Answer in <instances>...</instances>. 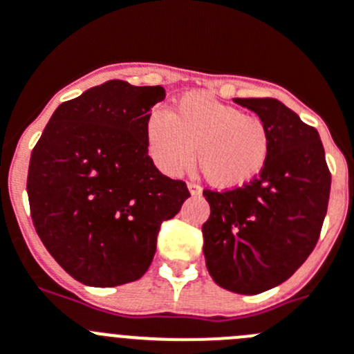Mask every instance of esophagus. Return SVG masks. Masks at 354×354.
I'll use <instances>...</instances> for the list:
<instances>
[{"mask_svg": "<svg viewBox=\"0 0 354 354\" xmlns=\"http://www.w3.org/2000/svg\"><path fill=\"white\" fill-rule=\"evenodd\" d=\"M187 189H189L191 194H202V187L196 183H187Z\"/></svg>", "mask_w": 354, "mask_h": 354, "instance_id": "1", "label": "esophagus"}]
</instances>
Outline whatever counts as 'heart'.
<instances>
[{
  "mask_svg": "<svg viewBox=\"0 0 354 354\" xmlns=\"http://www.w3.org/2000/svg\"><path fill=\"white\" fill-rule=\"evenodd\" d=\"M145 137L154 163L171 177L193 165L196 149L205 179L221 189L251 183L270 154V135L261 119L202 91L180 96L174 112L152 110Z\"/></svg>",
  "mask_w": 354,
  "mask_h": 354,
  "instance_id": "heart-1",
  "label": "heart"
}]
</instances>
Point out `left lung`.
Segmentation results:
<instances>
[{
  "instance_id": "obj_1",
  "label": "left lung",
  "mask_w": 354,
  "mask_h": 354,
  "mask_svg": "<svg viewBox=\"0 0 354 354\" xmlns=\"http://www.w3.org/2000/svg\"><path fill=\"white\" fill-rule=\"evenodd\" d=\"M270 135L261 174L241 187L203 191L210 216L203 254L214 283L258 295L290 279L309 258L328 209L332 175L319 133L274 98H235Z\"/></svg>"
}]
</instances>
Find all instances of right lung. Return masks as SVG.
Masks as SVG:
<instances>
[{
    "mask_svg": "<svg viewBox=\"0 0 354 354\" xmlns=\"http://www.w3.org/2000/svg\"><path fill=\"white\" fill-rule=\"evenodd\" d=\"M161 86L109 80L61 103L31 152L28 198L52 258L87 286L133 283L147 272L161 223L189 198L147 151Z\"/></svg>",
    "mask_w": 354,
    "mask_h": 354,
    "instance_id": "right-lung-1",
    "label": "right lung"
}]
</instances>
